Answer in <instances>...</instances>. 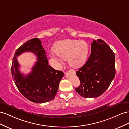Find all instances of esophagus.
I'll list each match as a JSON object with an SVG mask.
<instances>
[{
  "label": "esophagus",
  "instance_id": "34e87169",
  "mask_svg": "<svg viewBox=\"0 0 129 129\" xmlns=\"http://www.w3.org/2000/svg\"><path fill=\"white\" fill-rule=\"evenodd\" d=\"M70 71H71L73 73H74V74H75V73H76V72H75V70H72V69H71L70 70Z\"/></svg>",
  "mask_w": 129,
  "mask_h": 129
}]
</instances>
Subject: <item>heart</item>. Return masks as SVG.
I'll return each instance as SVG.
<instances>
[{
  "label": "heart",
  "instance_id": "obj_1",
  "mask_svg": "<svg viewBox=\"0 0 129 129\" xmlns=\"http://www.w3.org/2000/svg\"><path fill=\"white\" fill-rule=\"evenodd\" d=\"M54 52L60 57L52 54L58 64L61 63V58L68 59L69 65L73 68H78L85 63L89 52L87 43L84 40L79 41L75 39H66L57 42L54 46Z\"/></svg>",
  "mask_w": 129,
  "mask_h": 129
}]
</instances>
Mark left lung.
Returning a JSON list of instances; mask_svg holds the SVG:
<instances>
[{
    "mask_svg": "<svg viewBox=\"0 0 129 129\" xmlns=\"http://www.w3.org/2000/svg\"><path fill=\"white\" fill-rule=\"evenodd\" d=\"M115 73L113 51L103 40H93L89 59L76 72L80 84L75 90L84 98L98 97L109 87Z\"/></svg>",
    "mask_w": 129,
    "mask_h": 129,
    "instance_id": "obj_1",
    "label": "left lung"
}]
</instances>
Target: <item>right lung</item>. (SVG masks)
<instances>
[{
	"label": "right lung",
	"mask_w": 129,
	"mask_h": 129,
	"mask_svg": "<svg viewBox=\"0 0 129 129\" xmlns=\"http://www.w3.org/2000/svg\"><path fill=\"white\" fill-rule=\"evenodd\" d=\"M25 52L35 54L38 60L32 71L27 76L20 72L19 64L16 59L18 55ZM11 73L14 83L20 92L29 101L37 103L53 100L64 76L62 71L56 70L48 65L46 52L38 38L28 40L16 51Z\"/></svg>",
	"instance_id": "add662e5"
}]
</instances>
